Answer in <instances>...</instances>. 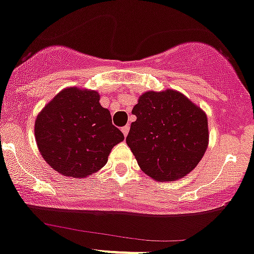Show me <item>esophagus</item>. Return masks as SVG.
Masks as SVG:
<instances>
[{"instance_id":"obj_1","label":"esophagus","mask_w":254,"mask_h":254,"mask_svg":"<svg viewBox=\"0 0 254 254\" xmlns=\"http://www.w3.org/2000/svg\"><path fill=\"white\" fill-rule=\"evenodd\" d=\"M129 129H130L129 125H125V127H122V131H123V134H124V136H127V132H129Z\"/></svg>"}]
</instances>
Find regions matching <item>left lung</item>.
Wrapping results in <instances>:
<instances>
[{
	"instance_id": "left-lung-1",
	"label": "left lung",
	"mask_w": 254,
	"mask_h": 254,
	"mask_svg": "<svg viewBox=\"0 0 254 254\" xmlns=\"http://www.w3.org/2000/svg\"><path fill=\"white\" fill-rule=\"evenodd\" d=\"M127 144L140 169L155 181H174L192 171L208 146L206 113L174 89L146 92L132 108Z\"/></svg>"
}]
</instances>
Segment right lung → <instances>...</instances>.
Instances as JSON below:
<instances>
[{
    "label": "right lung",
    "instance_id": "right-lung-1",
    "mask_svg": "<svg viewBox=\"0 0 254 254\" xmlns=\"http://www.w3.org/2000/svg\"><path fill=\"white\" fill-rule=\"evenodd\" d=\"M95 90L70 87L56 95L37 117L34 136L47 164L64 176L83 179L102 169L124 135Z\"/></svg>",
    "mask_w": 254,
    "mask_h": 254
}]
</instances>
